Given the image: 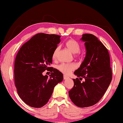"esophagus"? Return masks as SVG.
Here are the masks:
<instances>
[{
	"mask_svg": "<svg viewBox=\"0 0 123 123\" xmlns=\"http://www.w3.org/2000/svg\"><path fill=\"white\" fill-rule=\"evenodd\" d=\"M68 78H69V77H68V76L66 75H63V79H64V80H66V79H67Z\"/></svg>",
	"mask_w": 123,
	"mask_h": 123,
	"instance_id": "esophagus-1",
	"label": "esophagus"
}]
</instances>
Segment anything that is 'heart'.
Returning <instances> with one entry per match:
<instances>
[{
    "label": "heart",
    "instance_id": "b5f03b06",
    "mask_svg": "<svg viewBox=\"0 0 123 123\" xmlns=\"http://www.w3.org/2000/svg\"><path fill=\"white\" fill-rule=\"evenodd\" d=\"M66 46L69 50L73 54H75L76 57H79L80 55L78 54L80 50V45L74 39H69L66 43ZM59 50V47H57L54 50L53 54V58L55 59L56 57L58 52ZM77 66L75 63H61L57 66V69L60 72L65 74H69L73 70H75Z\"/></svg>",
    "mask_w": 123,
    "mask_h": 123
}]
</instances>
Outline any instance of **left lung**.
Segmentation results:
<instances>
[{
	"instance_id": "obj_1",
	"label": "left lung",
	"mask_w": 123,
	"mask_h": 123,
	"mask_svg": "<svg viewBox=\"0 0 123 123\" xmlns=\"http://www.w3.org/2000/svg\"><path fill=\"white\" fill-rule=\"evenodd\" d=\"M86 56L74 74V87L69 91L73 103L79 107H86L97 104L103 97L112 80V70L107 49L92 34L82 35ZM85 79L84 82L80 80Z\"/></svg>"
}]
</instances>
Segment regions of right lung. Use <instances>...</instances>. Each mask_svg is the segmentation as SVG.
Instances as JSON below:
<instances>
[{"label": "right lung", "mask_w": 123, "mask_h": 123, "mask_svg": "<svg viewBox=\"0 0 123 123\" xmlns=\"http://www.w3.org/2000/svg\"><path fill=\"white\" fill-rule=\"evenodd\" d=\"M60 37L54 34H37L24 43L17 54L14 67L15 86L19 97L31 107L45 105L54 87L63 80L62 73L49 67ZM45 70L51 72L49 78L42 74Z\"/></svg>", "instance_id": "right-lung-1"}]
</instances>
